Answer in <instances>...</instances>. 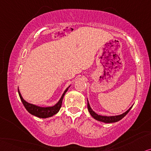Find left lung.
<instances>
[{
	"label": "left lung",
	"mask_w": 151,
	"mask_h": 151,
	"mask_svg": "<svg viewBox=\"0 0 151 151\" xmlns=\"http://www.w3.org/2000/svg\"><path fill=\"white\" fill-rule=\"evenodd\" d=\"M131 108L132 107L129 108L127 111L125 112V113H123V114H121V115L115 116H104L98 115V114L95 113V112L92 110V109L91 108V106H90L88 101V109L89 111L90 114L93 116V118H94L95 120H97V121L104 122V123H115V122L119 121L120 120H121L122 118H124L127 115V113L129 111V110L131 109Z\"/></svg>",
	"instance_id": "left-lung-1"
}]
</instances>
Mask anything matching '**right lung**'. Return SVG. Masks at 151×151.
Listing matches in <instances>:
<instances>
[{
  "label": "right lung",
  "mask_w": 151,
  "mask_h": 151,
  "mask_svg": "<svg viewBox=\"0 0 151 151\" xmlns=\"http://www.w3.org/2000/svg\"><path fill=\"white\" fill-rule=\"evenodd\" d=\"M68 88L65 90V92L62 95L61 98L60 99V100L58 101V102L57 103L56 105L53 106H49V107H41V106H36L35 104H30V103L26 102V101L23 99L22 95H21V93L19 90H18V92L23 104H24V106H25V108H26V109L27 110L30 114H31L33 116H37V117L46 118L51 117V116L55 115V114H57L59 111V110H60V109L62 106L63 99V97L65 94V93L68 91Z\"/></svg>",
  "instance_id": "1"
}]
</instances>
